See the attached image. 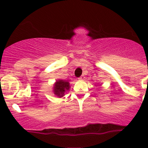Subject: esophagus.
I'll return each instance as SVG.
<instances>
[{"label": "esophagus", "instance_id": "esophagus-1", "mask_svg": "<svg viewBox=\"0 0 148 148\" xmlns=\"http://www.w3.org/2000/svg\"><path fill=\"white\" fill-rule=\"evenodd\" d=\"M84 78H85V77H84V74H82V75L81 77H80L79 78V79H82H82H84Z\"/></svg>", "mask_w": 148, "mask_h": 148}]
</instances>
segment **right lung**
<instances>
[{
	"instance_id": "1",
	"label": "right lung",
	"mask_w": 148,
	"mask_h": 148,
	"mask_svg": "<svg viewBox=\"0 0 148 148\" xmlns=\"http://www.w3.org/2000/svg\"><path fill=\"white\" fill-rule=\"evenodd\" d=\"M70 85L69 82L65 80L59 79L56 82L53 86V93L59 97H62L64 96L66 91L69 90Z\"/></svg>"
}]
</instances>
